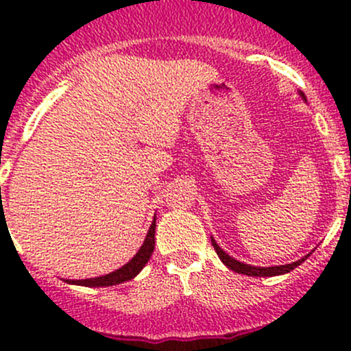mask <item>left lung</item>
Masks as SVG:
<instances>
[{
    "instance_id": "obj_1",
    "label": "left lung",
    "mask_w": 351,
    "mask_h": 351,
    "mask_svg": "<svg viewBox=\"0 0 351 351\" xmlns=\"http://www.w3.org/2000/svg\"><path fill=\"white\" fill-rule=\"evenodd\" d=\"M300 97L306 100V97H304V93L300 91ZM212 246H214L215 253L219 254V258L222 260V263L226 265L228 268H231L232 271H236V274H243V275H247V277H275V275H284V274H289V271H292L293 268L299 267L302 261H306L307 258L311 256L309 254H306L304 258H300V260L293 261V263H289V265H278V267H251V265H246V263H241V261L234 260V258L229 256L226 251L221 250V246H219L217 243H215V239L212 238Z\"/></svg>"
}]
</instances>
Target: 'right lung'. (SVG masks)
Segmentation results:
<instances>
[{
  "mask_svg": "<svg viewBox=\"0 0 351 351\" xmlns=\"http://www.w3.org/2000/svg\"><path fill=\"white\" fill-rule=\"evenodd\" d=\"M154 232H156V219L151 224L149 231H147L146 241L143 243L141 250L137 251L136 256L129 261V263L123 265L122 268L119 270L112 271V274L104 275V277H97V278H84V280H66L67 284H74V285H84V287H110V285H119L122 282L132 280L137 274L144 268V265L149 261L151 254L154 251Z\"/></svg>",
  "mask_w": 351,
  "mask_h": 351,
  "instance_id": "add662e5",
  "label": "right lung"
}]
</instances>
